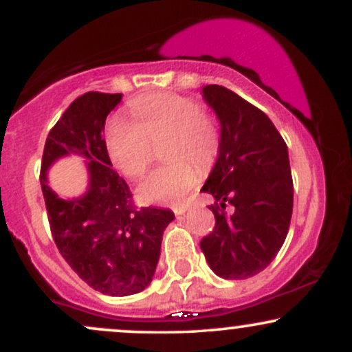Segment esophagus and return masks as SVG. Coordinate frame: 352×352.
Segmentation results:
<instances>
[{
	"instance_id": "obj_1",
	"label": "esophagus",
	"mask_w": 352,
	"mask_h": 352,
	"mask_svg": "<svg viewBox=\"0 0 352 352\" xmlns=\"http://www.w3.org/2000/svg\"><path fill=\"white\" fill-rule=\"evenodd\" d=\"M187 205H179V207H175V208H173V213H175V215H184V213L185 212H187Z\"/></svg>"
}]
</instances>
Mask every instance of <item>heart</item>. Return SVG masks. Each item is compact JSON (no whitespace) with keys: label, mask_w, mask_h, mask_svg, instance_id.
<instances>
[{"label":"heart","mask_w":352,"mask_h":352,"mask_svg":"<svg viewBox=\"0 0 352 352\" xmlns=\"http://www.w3.org/2000/svg\"><path fill=\"white\" fill-rule=\"evenodd\" d=\"M131 112L135 120L114 116L107 122L106 144L112 162L125 177L137 179L151 162L152 144L168 139L165 159L172 164L148 173L137 197L144 204H179L199 184L200 172L192 164L207 170L217 160L218 124L195 99L180 94L142 96L132 100Z\"/></svg>","instance_id":"obj_1"}]
</instances>
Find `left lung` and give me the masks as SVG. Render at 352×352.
Listing matches in <instances>:
<instances>
[{
	"instance_id": "left-lung-1",
	"label": "left lung",
	"mask_w": 352,
	"mask_h": 352,
	"mask_svg": "<svg viewBox=\"0 0 352 352\" xmlns=\"http://www.w3.org/2000/svg\"><path fill=\"white\" fill-rule=\"evenodd\" d=\"M201 96L220 122V152L201 187L215 199V228L200 248L217 276L246 280L272 263L288 235V147L270 117L230 89L212 84ZM227 203L236 208L230 216L223 212Z\"/></svg>"
}]
</instances>
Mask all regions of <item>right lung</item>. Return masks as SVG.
Listing matches in <instances>:
<instances>
[{
    "mask_svg": "<svg viewBox=\"0 0 352 352\" xmlns=\"http://www.w3.org/2000/svg\"><path fill=\"white\" fill-rule=\"evenodd\" d=\"M122 94L86 92L66 109L44 144L41 188L54 243L67 265L96 292L129 296L151 285L172 210L135 208L132 193L109 159L104 125ZM67 155L88 165V190L63 199L47 170Z\"/></svg>",
    "mask_w": 352,
    "mask_h": 352,
    "instance_id": "1",
    "label": "right lung"
}]
</instances>
